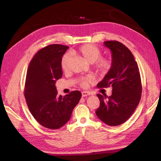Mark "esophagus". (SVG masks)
Returning <instances> with one entry per match:
<instances>
[{"mask_svg":"<svg viewBox=\"0 0 161 161\" xmlns=\"http://www.w3.org/2000/svg\"><path fill=\"white\" fill-rule=\"evenodd\" d=\"M90 95H91L90 92H87V91H82V97H86V96H89Z\"/></svg>","mask_w":161,"mask_h":161,"instance_id":"obj_1","label":"esophagus"}]
</instances>
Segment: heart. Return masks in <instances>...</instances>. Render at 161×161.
<instances>
[{
	"instance_id": "1",
	"label": "heart",
	"mask_w": 161,
	"mask_h": 161,
	"mask_svg": "<svg viewBox=\"0 0 161 161\" xmlns=\"http://www.w3.org/2000/svg\"><path fill=\"white\" fill-rule=\"evenodd\" d=\"M71 52L74 54L82 56L89 64L95 63V70L100 73L108 72L111 66V60L108 58H100L101 52L97 46L92 44H85L80 46L76 50H73ZM70 56L66 54L63 56L61 61V66L63 70H66L69 66ZM91 80L89 77H82L79 79V83L82 86H86Z\"/></svg>"
}]
</instances>
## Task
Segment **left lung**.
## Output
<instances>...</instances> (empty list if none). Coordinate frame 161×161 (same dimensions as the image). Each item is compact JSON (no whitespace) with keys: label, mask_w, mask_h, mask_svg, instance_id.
Segmentation results:
<instances>
[{"label":"left lung","mask_w":161,"mask_h":161,"mask_svg":"<svg viewBox=\"0 0 161 161\" xmlns=\"http://www.w3.org/2000/svg\"><path fill=\"white\" fill-rule=\"evenodd\" d=\"M111 52V66L98 88L111 86V96L97 94L100 105L97 116L110 126L122 124L132 115L142 94V84L137 62L128 48L117 41L104 42Z\"/></svg>","instance_id":"8db88e82"}]
</instances>
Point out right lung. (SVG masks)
Here are the masks:
<instances>
[{"label":"right lung","mask_w":161,"mask_h":161,"mask_svg":"<svg viewBox=\"0 0 161 161\" xmlns=\"http://www.w3.org/2000/svg\"><path fill=\"white\" fill-rule=\"evenodd\" d=\"M69 47L52 44L39 50L29 65L24 95L31 114L43 127L56 130L70 119L81 92L58 96L55 84L61 79V61Z\"/></svg>","instance_id":"add662e5"}]
</instances>
